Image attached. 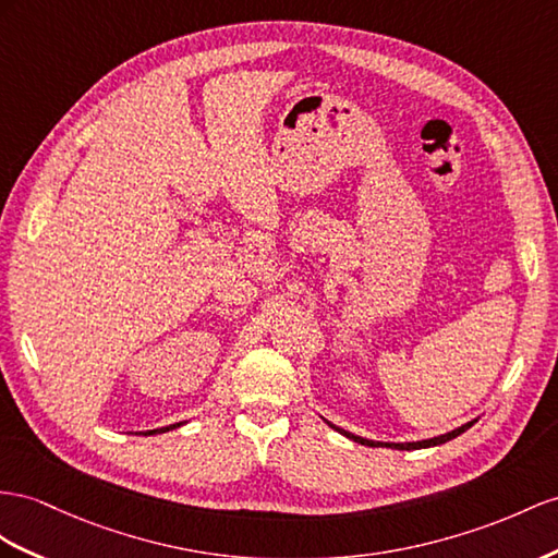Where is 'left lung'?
I'll use <instances>...</instances> for the list:
<instances>
[{
	"label": "left lung",
	"mask_w": 558,
	"mask_h": 558,
	"mask_svg": "<svg viewBox=\"0 0 558 558\" xmlns=\"http://www.w3.org/2000/svg\"><path fill=\"white\" fill-rule=\"evenodd\" d=\"M476 424V420L474 422H469V424H464V426H460V428H454V432H450V434H442V436H438V438H428V440H417V442H377V440H365V438H361V436H353V434H349V432H339L344 434V436H349L351 440H355V442H363V446H373V448H379V446H387V448H396V450H417V448H432V446H440V442H448V440H452L454 436H460V434H464L469 426H474ZM337 428V426H335Z\"/></svg>",
	"instance_id": "obj_1"
}]
</instances>
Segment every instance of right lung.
<instances>
[{"label": "right lung", "mask_w": 558, "mask_h": 558, "mask_svg": "<svg viewBox=\"0 0 558 558\" xmlns=\"http://www.w3.org/2000/svg\"><path fill=\"white\" fill-rule=\"evenodd\" d=\"M174 426H179V424H171V426H165V428H155V432H148V436L150 434H160V432H169V428H174Z\"/></svg>", "instance_id": "right-lung-1"}]
</instances>
